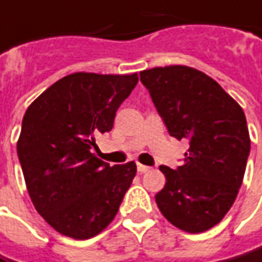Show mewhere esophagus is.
I'll return each instance as SVG.
<instances>
[{"label":"esophagus","instance_id":"obj_1","mask_svg":"<svg viewBox=\"0 0 262 262\" xmlns=\"http://www.w3.org/2000/svg\"><path fill=\"white\" fill-rule=\"evenodd\" d=\"M149 166H146V165H142V163H138V172L140 173H143V172H147L149 170Z\"/></svg>","mask_w":262,"mask_h":262}]
</instances>
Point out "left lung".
<instances>
[{
	"mask_svg": "<svg viewBox=\"0 0 262 262\" xmlns=\"http://www.w3.org/2000/svg\"><path fill=\"white\" fill-rule=\"evenodd\" d=\"M170 136L186 139L182 166H161L156 193L163 216L186 232H204L228 212L241 188L251 140L244 110L202 71L186 66L140 71Z\"/></svg>",
	"mask_w": 262,
	"mask_h": 262,
	"instance_id": "1",
	"label": "left lung"
}]
</instances>
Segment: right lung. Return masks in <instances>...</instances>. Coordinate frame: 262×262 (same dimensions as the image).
Listing matches in <instances>:
<instances>
[{"label": "right lung", "instance_id": "right-lung-1", "mask_svg": "<svg viewBox=\"0 0 262 262\" xmlns=\"http://www.w3.org/2000/svg\"><path fill=\"white\" fill-rule=\"evenodd\" d=\"M138 74L74 73L27 108L17 154L37 212L74 239L97 235L116 216L136 163L110 166L92 154L94 136L110 132Z\"/></svg>", "mask_w": 262, "mask_h": 262}]
</instances>
